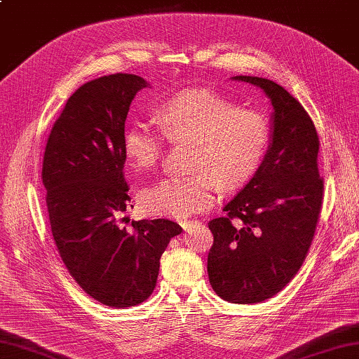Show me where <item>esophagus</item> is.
<instances>
[{
  "label": "esophagus",
  "mask_w": 359,
  "mask_h": 359,
  "mask_svg": "<svg viewBox=\"0 0 359 359\" xmlns=\"http://www.w3.org/2000/svg\"><path fill=\"white\" fill-rule=\"evenodd\" d=\"M198 224H199V221H196V219H193V221H188L187 219V221H182L180 226L184 227V230H189L193 226H198Z\"/></svg>",
  "instance_id": "obj_1"
}]
</instances>
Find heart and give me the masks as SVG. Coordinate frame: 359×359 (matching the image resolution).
Segmentation results:
<instances>
[{"mask_svg": "<svg viewBox=\"0 0 359 359\" xmlns=\"http://www.w3.org/2000/svg\"><path fill=\"white\" fill-rule=\"evenodd\" d=\"M156 121L172 143H189L188 175H171L147 187L142 202L147 212L185 217L215 201L216 185L233 191L254 177L271 143V123L262 111L241 109L207 88H187L161 101ZM123 149L133 171L156 168L163 137L149 123L133 121L124 130Z\"/></svg>", "mask_w": 359, "mask_h": 359, "instance_id": "heart-1", "label": "heart"}]
</instances>
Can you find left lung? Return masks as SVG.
Instances as JSON below:
<instances>
[{
	"label": "left lung",
	"mask_w": 359,
	"mask_h": 359,
	"mask_svg": "<svg viewBox=\"0 0 359 359\" xmlns=\"http://www.w3.org/2000/svg\"><path fill=\"white\" fill-rule=\"evenodd\" d=\"M263 88L272 102V143L262 166L208 222L213 245L208 278L217 296L259 304L296 277L318 226L324 179L318 168L319 137L311 116L278 83L235 76Z\"/></svg>",
	"instance_id": "left-lung-1"
}]
</instances>
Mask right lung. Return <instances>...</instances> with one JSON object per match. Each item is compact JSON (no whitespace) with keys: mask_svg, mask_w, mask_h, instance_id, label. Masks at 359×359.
Wrapping results in <instances>:
<instances>
[{"mask_svg":"<svg viewBox=\"0 0 359 359\" xmlns=\"http://www.w3.org/2000/svg\"><path fill=\"white\" fill-rule=\"evenodd\" d=\"M143 77L116 73L69 96L45 147L41 180L54 243L65 268L91 299L111 308L142 304L157 283L160 258L182 227L170 219L132 221L124 179V123Z\"/></svg>","mask_w":359,"mask_h":359,"instance_id":"1","label":"right lung"}]
</instances>
